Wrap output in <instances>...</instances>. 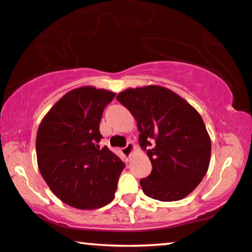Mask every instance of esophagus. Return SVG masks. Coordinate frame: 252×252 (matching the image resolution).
Masks as SVG:
<instances>
[{"instance_id": "34e87169", "label": "esophagus", "mask_w": 252, "mask_h": 252, "mask_svg": "<svg viewBox=\"0 0 252 252\" xmlns=\"http://www.w3.org/2000/svg\"><path fill=\"white\" fill-rule=\"evenodd\" d=\"M133 150H134V144L132 142H128L126 144V147H124L122 149V154L125 157H129L130 154L133 153Z\"/></svg>"}]
</instances>
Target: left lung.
<instances>
[{
	"mask_svg": "<svg viewBox=\"0 0 252 252\" xmlns=\"http://www.w3.org/2000/svg\"><path fill=\"white\" fill-rule=\"evenodd\" d=\"M117 99L135 118L140 146L153 165L151 173L140 180L144 194L163 202L190 194L211 157V140L199 113L160 86L126 89Z\"/></svg>",
	"mask_w": 252,
	"mask_h": 252,
	"instance_id": "left-lung-1",
	"label": "left lung"
}]
</instances>
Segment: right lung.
<instances>
[{
    "label": "right lung",
    "mask_w": 252,
    "mask_h": 252,
    "mask_svg": "<svg viewBox=\"0 0 252 252\" xmlns=\"http://www.w3.org/2000/svg\"><path fill=\"white\" fill-rule=\"evenodd\" d=\"M115 96L91 86L75 88L50 109L37 129L41 175L54 194L73 208H102L115 197L125 163L98 144L103 111Z\"/></svg>",
    "instance_id": "obj_1"
}]
</instances>
